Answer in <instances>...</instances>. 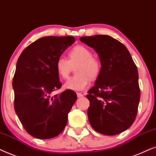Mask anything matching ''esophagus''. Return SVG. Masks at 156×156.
Here are the masks:
<instances>
[{
  "label": "esophagus",
  "instance_id": "esophagus-1",
  "mask_svg": "<svg viewBox=\"0 0 156 156\" xmlns=\"http://www.w3.org/2000/svg\"><path fill=\"white\" fill-rule=\"evenodd\" d=\"M77 97L78 98L83 97V94H82V93H77Z\"/></svg>",
  "mask_w": 156,
  "mask_h": 156
}]
</instances>
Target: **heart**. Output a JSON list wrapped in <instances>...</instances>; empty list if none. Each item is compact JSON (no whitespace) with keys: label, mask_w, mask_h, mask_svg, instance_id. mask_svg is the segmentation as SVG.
Instances as JSON below:
<instances>
[{"label":"heart","mask_w":156,"mask_h":156,"mask_svg":"<svg viewBox=\"0 0 156 156\" xmlns=\"http://www.w3.org/2000/svg\"><path fill=\"white\" fill-rule=\"evenodd\" d=\"M92 55V52L87 47L76 45L68 53L69 60L63 56L57 59L55 63L57 73L63 78H67L73 67L77 65L75 70L76 75L66 80L64 88L73 91L83 90L90 85V78H95L98 76L101 63Z\"/></svg>","instance_id":"b5f03b06"}]
</instances>
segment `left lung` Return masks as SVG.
<instances>
[{"mask_svg":"<svg viewBox=\"0 0 156 156\" xmlns=\"http://www.w3.org/2000/svg\"><path fill=\"white\" fill-rule=\"evenodd\" d=\"M98 55L101 71L88 91V117L100 133L114 136L130 128L140 101L138 72L125 45L106 35L80 38Z\"/></svg>","mask_w":156,"mask_h":156,"instance_id":"left-lung-1","label":"left lung"}]
</instances>
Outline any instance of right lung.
<instances>
[{"label":"right lung","mask_w":156,"mask_h":156,"mask_svg":"<svg viewBox=\"0 0 156 156\" xmlns=\"http://www.w3.org/2000/svg\"><path fill=\"white\" fill-rule=\"evenodd\" d=\"M75 42L72 36L43 37L26 48L18 58L13 80L14 108L25 130L36 138L49 139L65 128L76 93L61 88L57 59Z\"/></svg>","instance_id":"1"}]
</instances>
